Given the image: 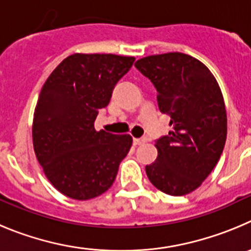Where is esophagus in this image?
Returning <instances> with one entry per match:
<instances>
[{
	"instance_id": "obj_1",
	"label": "esophagus",
	"mask_w": 251,
	"mask_h": 251,
	"mask_svg": "<svg viewBox=\"0 0 251 251\" xmlns=\"http://www.w3.org/2000/svg\"><path fill=\"white\" fill-rule=\"evenodd\" d=\"M148 141L146 137H140V139H134V145H142V144H145Z\"/></svg>"
}]
</instances>
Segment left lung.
Masks as SVG:
<instances>
[{"label":"left lung","instance_id":"obj_1","mask_svg":"<svg viewBox=\"0 0 251 251\" xmlns=\"http://www.w3.org/2000/svg\"><path fill=\"white\" fill-rule=\"evenodd\" d=\"M136 69L157 91V105L173 130L156 140L157 159L146 165L153 186L173 196L198 189L213 171L226 141L221 90L202 62L181 52L140 58Z\"/></svg>","mask_w":251,"mask_h":251}]
</instances>
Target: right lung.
<instances>
[{
    "label": "right lung",
    "mask_w": 251,
    "mask_h": 251,
    "mask_svg": "<svg viewBox=\"0 0 251 251\" xmlns=\"http://www.w3.org/2000/svg\"><path fill=\"white\" fill-rule=\"evenodd\" d=\"M134 61L112 53H74L44 83L33 114V150L61 194L89 200L116 179L132 137L96 131L95 120Z\"/></svg>",
    "instance_id": "right-lung-1"
}]
</instances>
